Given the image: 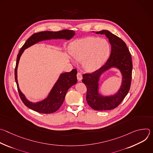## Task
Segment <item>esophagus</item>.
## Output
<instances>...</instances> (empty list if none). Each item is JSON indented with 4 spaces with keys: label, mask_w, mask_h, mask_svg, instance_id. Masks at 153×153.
<instances>
[{
    "label": "esophagus",
    "mask_w": 153,
    "mask_h": 153,
    "mask_svg": "<svg viewBox=\"0 0 153 153\" xmlns=\"http://www.w3.org/2000/svg\"><path fill=\"white\" fill-rule=\"evenodd\" d=\"M77 80L78 81H81L82 79V74L80 73H78L77 74Z\"/></svg>",
    "instance_id": "34e87169"
}]
</instances>
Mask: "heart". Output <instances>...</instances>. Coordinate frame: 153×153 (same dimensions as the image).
Returning a JSON list of instances; mask_svg holds the SVG:
<instances>
[{
    "instance_id": "1",
    "label": "heart",
    "mask_w": 153,
    "mask_h": 153,
    "mask_svg": "<svg viewBox=\"0 0 153 153\" xmlns=\"http://www.w3.org/2000/svg\"><path fill=\"white\" fill-rule=\"evenodd\" d=\"M73 58L83 62V69L93 72L100 69L110 53V45L106 39L88 37L73 42L70 46Z\"/></svg>"
}]
</instances>
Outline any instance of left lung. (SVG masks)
<instances>
[{
  "label": "left lung",
  "instance_id": "left-lung-1",
  "mask_svg": "<svg viewBox=\"0 0 153 153\" xmlns=\"http://www.w3.org/2000/svg\"><path fill=\"white\" fill-rule=\"evenodd\" d=\"M96 33L105 34L108 39L111 46V54L100 69L91 74H83L82 82L87 88L86 99L89 106L95 110H110L119 106L129 92L132 78L131 56L126 43L110 31L103 30ZM112 68L120 71L121 85L114 94L104 96L100 92L99 82L101 75Z\"/></svg>",
  "mask_w": 153,
  "mask_h": 153
}]
</instances>
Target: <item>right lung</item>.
Masks as SVG:
<instances>
[{
	"instance_id": "1",
	"label": "right lung",
	"mask_w": 153,
	"mask_h": 153,
	"mask_svg": "<svg viewBox=\"0 0 153 153\" xmlns=\"http://www.w3.org/2000/svg\"><path fill=\"white\" fill-rule=\"evenodd\" d=\"M76 33L73 30H64L59 31H42L33 34L25 43L23 47L19 51L17 55L16 65L15 68V80L17 84L18 92L20 97L23 103L31 110L43 114H49L56 112L59 110L62 104L63 103L65 95L67 94L68 89L73 85L76 84L77 80V70H73L70 72H66L60 74L53 86L52 89L50 91L48 96L43 100L33 102L30 101L26 96L20 91L18 80H17V67L20 58L24 52L25 50L30 47L36 43L43 41L52 39H65L70 40L74 35Z\"/></svg>"
}]
</instances>
